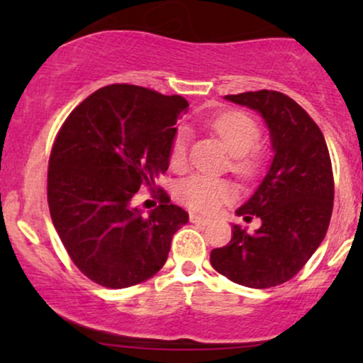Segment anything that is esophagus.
Segmentation results:
<instances>
[{
    "label": "esophagus",
    "mask_w": 363,
    "mask_h": 363,
    "mask_svg": "<svg viewBox=\"0 0 363 363\" xmlns=\"http://www.w3.org/2000/svg\"><path fill=\"white\" fill-rule=\"evenodd\" d=\"M189 220H191V223L201 225V227H206V225H210V223H211V220H210V218H206V216H201V215H194V213H191Z\"/></svg>",
    "instance_id": "34e87169"
}]
</instances>
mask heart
Here are the masks:
<instances>
[{"mask_svg":"<svg viewBox=\"0 0 363 363\" xmlns=\"http://www.w3.org/2000/svg\"><path fill=\"white\" fill-rule=\"evenodd\" d=\"M210 126L216 135L222 138L225 147L234 155L232 167L240 176H251L256 169V160L249 155V152L256 147L259 140V128L244 112H223L210 121ZM187 141L189 133L186 129H179L170 148V165L174 169H182L187 160ZM234 196V187L225 179H218L206 174H194L179 182L177 198L189 206L191 210L213 213L220 206L230 201Z\"/></svg>","mask_w":363,"mask_h":363,"instance_id":"heart-1","label":"heart"}]
</instances>
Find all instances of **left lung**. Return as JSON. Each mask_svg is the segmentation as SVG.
Returning a JSON list of instances; mask_svg holds the SVG:
<instances>
[{
  "mask_svg": "<svg viewBox=\"0 0 363 363\" xmlns=\"http://www.w3.org/2000/svg\"><path fill=\"white\" fill-rule=\"evenodd\" d=\"M225 101L256 111L269 131L273 158L251 198L235 213L261 227L232 223V239L211 251V266L249 289L289 281L326 235L335 198L331 158L318 124L285 94L274 90L227 95Z\"/></svg>",
  "mask_w": 363,
  "mask_h": 363,
  "instance_id": "8db88e82",
  "label": "left lung"
}]
</instances>
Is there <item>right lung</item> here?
<instances>
[{
  "mask_svg": "<svg viewBox=\"0 0 363 363\" xmlns=\"http://www.w3.org/2000/svg\"><path fill=\"white\" fill-rule=\"evenodd\" d=\"M181 95L135 85L102 86L62 124L49 158L48 201L62 245L78 269L107 289L153 277L189 215L162 194L148 215L133 205L141 186L169 169Z\"/></svg>",
  "mask_w": 363,
  "mask_h": 363,
  "instance_id": "add662e5",
  "label": "right lung"
}]
</instances>
